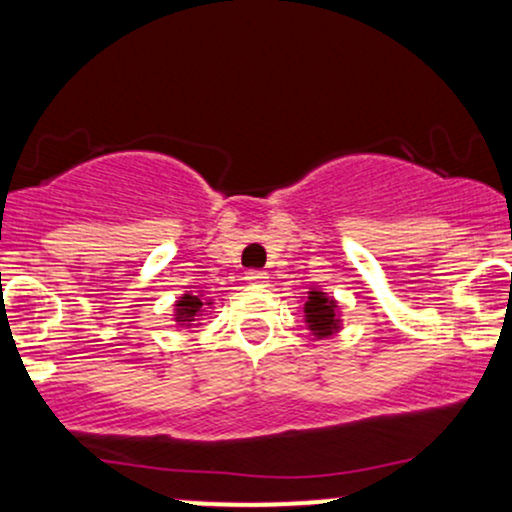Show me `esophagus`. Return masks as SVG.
Returning a JSON list of instances; mask_svg holds the SVG:
<instances>
[{
  "label": "esophagus",
  "instance_id": "34e87169",
  "mask_svg": "<svg viewBox=\"0 0 512 512\" xmlns=\"http://www.w3.org/2000/svg\"><path fill=\"white\" fill-rule=\"evenodd\" d=\"M267 272H260V269H250L248 274H245V281H248L250 286H264L267 284Z\"/></svg>",
  "mask_w": 512,
  "mask_h": 512
}]
</instances>
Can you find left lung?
I'll return each instance as SVG.
<instances>
[{"label":"left lung","instance_id":"left-lung-1","mask_svg":"<svg viewBox=\"0 0 512 512\" xmlns=\"http://www.w3.org/2000/svg\"><path fill=\"white\" fill-rule=\"evenodd\" d=\"M305 322H308L310 332L317 339L332 337L339 330V317H337V303L327 298L322 291H308V301L303 305Z\"/></svg>","mask_w":512,"mask_h":512}]
</instances>
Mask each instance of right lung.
Returning <instances> with one entry per match:
<instances>
[{"instance_id":"1","label":"right lung","mask_w":512,"mask_h":512,"mask_svg":"<svg viewBox=\"0 0 512 512\" xmlns=\"http://www.w3.org/2000/svg\"><path fill=\"white\" fill-rule=\"evenodd\" d=\"M202 308H204L202 298L192 296V293H185V296L175 303V322H180V325H190V322H195L197 315H202Z\"/></svg>"}]
</instances>
